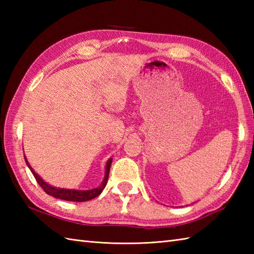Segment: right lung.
Masks as SVG:
<instances>
[{
  "label": "right lung",
  "instance_id": "right-lung-1",
  "mask_svg": "<svg viewBox=\"0 0 254 254\" xmlns=\"http://www.w3.org/2000/svg\"><path fill=\"white\" fill-rule=\"evenodd\" d=\"M25 157V161L28 168L30 169V171L34 175L35 179L37 180V182L39 183V186L44 189V191L49 194V195L55 196L57 198H61L64 199V201H73V202H85V201H89V199H93L96 196H98L99 194L104 190L107 182H108V177H109V171H110V167H111V163H112V158H110L109 160L107 161L106 165V172H105V178L104 181H102L101 185L98 188L91 189V190H85V191H80V190H71V189H61V188H56L52 187L50 185H48L47 182H45L44 180L41 179L39 177V175H37L35 170L31 168V166L29 165L28 160H27L26 156L24 155Z\"/></svg>",
  "mask_w": 254,
  "mask_h": 254
}]
</instances>
